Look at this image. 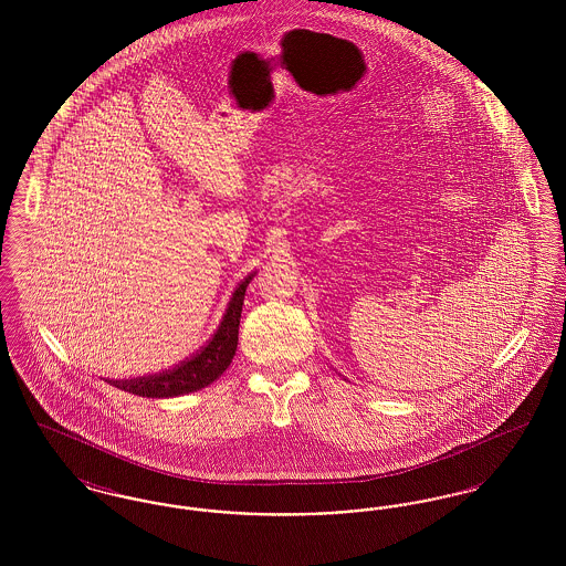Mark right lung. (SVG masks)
Masks as SVG:
<instances>
[{"label":"right lung","mask_w":566,"mask_h":566,"mask_svg":"<svg viewBox=\"0 0 566 566\" xmlns=\"http://www.w3.org/2000/svg\"><path fill=\"white\" fill-rule=\"evenodd\" d=\"M254 275H256V271H252L243 282L238 284V289L233 291V296L227 305V312L216 328L214 337L201 350L195 352L178 367L165 369L163 374L132 377V379H106V381L118 390L132 392L137 397H148V399L180 397V395L197 392V390L210 386L214 379L227 371V367L231 365V360L235 356L243 295Z\"/></svg>","instance_id":"right-lung-1"}]
</instances>
